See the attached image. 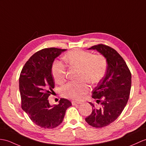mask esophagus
Instances as JSON below:
<instances>
[{"instance_id": "34e87169", "label": "esophagus", "mask_w": 146, "mask_h": 146, "mask_svg": "<svg viewBox=\"0 0 146 146\" xmlns=\"http://www.w3.org/2000/svg\"><path fill=\"white\" fill-rule=\"evenodd\" d=\"M72 105H73V106H75V105H78V104H80L81 103H80V102H79V101H73L72 102Z\"/></svg>"}]
</instances>
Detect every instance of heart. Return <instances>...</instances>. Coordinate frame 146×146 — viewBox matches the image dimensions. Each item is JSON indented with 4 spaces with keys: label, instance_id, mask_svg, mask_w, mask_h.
I'll return each mask as SVG.
<instances>
[{
    "label": "heart",
    "instance_id": "b5f03b06",
    "mask_svg": "<svg viewBox=\"0 0 146 146\" xmlns=\"http://www.w3.org/2000/svg\"><path fill=\"white\" fill-rule=\"evenodd\" d=\"M64 60L70 66L80 70L78 81H72L61 88L62 96L71 100H80L89 91L86 81L91 84L97 83L103 79L106 73L107 60L101 55L93 54L80 49H74L67 53ZM52 73L57 83L62 84L66 79V70L65 65L60 62H54L52 67Z\"/></svg>",
    "mask_w": 146,
    "mask_h": 146
}]
</instances>
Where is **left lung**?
Returning <instances> with one entry per match:
<instances>
[{
    "mask_svg": "<svg viewBox=\"0 0 146 146\" xmlns=\"http://www.w3.org/2000/svg\"><path fill=\"white\" fill-rule=\"evenodd\" d=\"M88 50H96L105 57L108 67L105 76L93 90L92 98L100 106H92V113L85 118L90 126L103 127L120 116L129 98L131 73L126 62L111 47L99 44Z\"/></svg>",
    "mask_w": 146,
    "mask_h": 146,
    "instance_id": "obj_1",
    "label": "left lung"
}]
</instances>
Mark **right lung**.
I'll return each mask as SVG.
<instances>
[{
  "mask_svg": "<svg viewBox=\"0 0 146 146\" xmlns=\"http://www.w3.org/2000/svg\"><path fill=\"white\" fill-rule=\"evenodd\" d=\"M65 49L44 48L30 58L21 71L19 90L22 108L37 126L53 129L62 123L66 110L72 106L69 100L61 98L59 104L52 106L48 97L55 86L52 74L54 60Z\"/></svg>",
  "mask_w": 146,
  "mask_h": 146,
  "instance_id": "add662e5",
  "label": "right lung"
}]
</instances>
